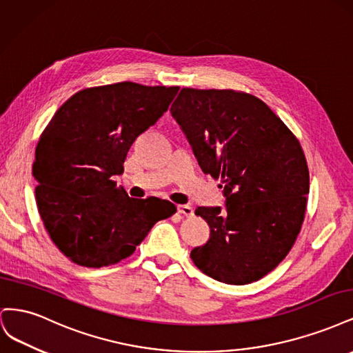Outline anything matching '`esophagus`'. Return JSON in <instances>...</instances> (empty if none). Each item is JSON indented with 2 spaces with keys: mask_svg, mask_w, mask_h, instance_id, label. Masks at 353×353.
Segmentation results:
<instances>
[{
  "mask_svg": "<svg viewBox=\"0 0 353 353\" xmlns=\"http://www.w3.org/2000/svg\"><path fill=\"white\" fill-rule=\"evenodd\" d=\"M178 212L183 213V215L187 216V218L194 215V209L191 208L190 205H179V206H178Z\"/></svg>",
  "mask_w": 353,
  "mask_h": 353,
  "instance_id": "34e87169",
  "label": "esophagus"
}]
</instances>
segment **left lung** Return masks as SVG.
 Here are the masks:
<instances>
[{
    "mask_svg": "<svg viewBox=\"0 0 353 353\" xmlns=\"http://www.w3.org/2000/svg\"><path fill=\"white\" fill-rule=\"evenodd\" d=\"M225 209L199 206L206 244L191 250L213 280L243 285L270 274L301 232L309 169L296 135L262 100L234 90L183 88L170 108Z\"/></svg>",
    "mask_w": 353,
    "mask_h": 353,
    "instance_id": "8db88e82",
    "label": "left lung"
}]
</instances>
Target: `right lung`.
<instances>
[{
  "mask_svg": "<svg viewBox=\"0 0 353 353\" xmlns=\"http://www.w3.org/2000/svg\"><path fill=\"white\" fill-rule=\"evenodd\" d=\"M179 87L117 82L73 94L39 135L32 174L39 216L73 263L101 268L131 256L170 201L132 199L113 175L123 172L138 137L168 110Z\"/></svg>",
  "mask_w": 353,
  "mask_h": 353,
  "instance_id": "1",
  "label": "right lung"
}]
</instances>
